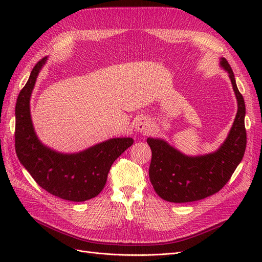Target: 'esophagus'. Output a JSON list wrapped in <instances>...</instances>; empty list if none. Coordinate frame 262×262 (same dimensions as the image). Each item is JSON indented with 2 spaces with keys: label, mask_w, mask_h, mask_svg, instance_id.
Masks as SVG:
<instances>
[{
  "label": "esophagus",
  "mask_w": 262,
  "mask_h": 262,
  "mask_svg": "<svg viewBox=\"0 0 262 262\" xmlns=\"http://www.w3.org/2000/svg\"><path fill=\"white\" fill-rule=\"evenodd\" d=\"M136 130L141 133H146L149 130V123L147 121V119L139 118L136 122Z\"/></svg>",
  "instance_id": "34e87169"
}]
</instances>
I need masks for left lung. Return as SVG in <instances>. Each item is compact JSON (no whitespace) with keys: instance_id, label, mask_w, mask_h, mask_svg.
I'll use <instances>...</instances> for the list:
<instances>
[{"instance_id":"obj_1","label":"left lung","mask_w":262,"mask_h":262,"mask_svg":"<svg viewBox=\"0 0 262 262\" xmlns=\"http://www.w3.org/2000/svg\"><path fill=\"white\" fill-rule=\"evenodd\" d=\"M221 67L228 73L237 99V114L225 141L215 152L188 156L162 139L148 138L152 149L149 180L162 199L185 203L204 199L219 192L242 162L247 138L245 129L246 107L237 89L232 68L221 58Z\"/></svg>"}]
</instances>
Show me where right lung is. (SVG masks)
<instances>
[{
	"label": "right lung",
	"mask_w": 262,
	"mask_h": 262,
	"mask_svg": "<svg viewBox=\"0 0 262 262\" xmlns=\"http://www.w3.org/2000/svg\"><path fill=\"white\" fill-rule=\"evenodd\" d=\"M47 59L39 61L23 87L15 107V149L21 165L46 191L63 200L83 202L104 189L110 167L133 144L132 138H116L73 154L42 144L30 116V97Z\"/></svg>",
	"instance_id": "add662e5"
}]
</instances>
